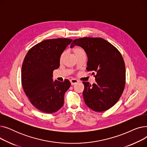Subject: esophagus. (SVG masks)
<instances>
[{
	"label": "esophagus",
	"mask_w": 147,
	"mask_h": 147,
	"mask_svg": "<svg viewBox=\"0 0 147 147\" xmlns=\"http://www.w3.org/2000/svg\"><path fill=\"white\" fill-rule=\"evenodd\" d=\"M78 82H79V81H78V80L74 79H72L70 80V82H71L72 85H74V84H76L77 83H78Z\"/></svg>",
	"instance_id": "1"
}]
</instances>
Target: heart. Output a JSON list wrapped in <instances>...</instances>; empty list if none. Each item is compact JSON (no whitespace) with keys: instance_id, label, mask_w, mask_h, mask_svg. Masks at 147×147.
Here are the masks:
<instances>
[{"instance_id":"b5f03b06","label":"heart","mask_w":147,"mask_h":147,"mask_svg":"<svg viewBox=\"0 0 147 147\" xmlns=\"http://www.w3.org/2000/svg\"><path fill=\"white\" fill-rule=\"evenodd\" d=\"M74 52L75 55H78V54H80V53H83V52H84V51H83L82 48L78 47V48H74ZM65 55V52H64L63 53L61 54V57H60V61H62V60L63 59V58H64Z\"/></svg>"}]
</instances>
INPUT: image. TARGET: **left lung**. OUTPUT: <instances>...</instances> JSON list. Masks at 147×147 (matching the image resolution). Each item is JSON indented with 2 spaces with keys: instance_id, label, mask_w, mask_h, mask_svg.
<instances>
[{
  "instance_id": "1",
  "label": "left lung",
  "mask_w": 147,
  "mask_h": 147,
  "mask_svg": "<svg viewBox=\"0 0 147 147\" xmlns=\"http://www.w3.org/2000/svg\"><path fill=\"white\" fill-rule=\"evenodd\" d=\"M79 46L87 54L86 69L95 74L96 83L83 82L84 101L90 109L104 111L114 105L125 86L126 68L120 52L99 37H83L73 40L70 47Z\"/></svg>"
}]
</instances>
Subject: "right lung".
<instances>
[{
  "label": "right lung",
  "mask_w": 147,
  "mask_h": 147,
  "mask_svg": "<svg viewBox=\"0 0 147 147\" xmlns=\"http://www.w3.org/2000/svg\"><path fill=\"white\" fill-rule=\"evenodd\" d=\"M70 38H53L34 45L27 52L21 69L23 89L30 102L46 113H53L63 106L68 80H53V71L59 67L60 57Z\"/></svg>",
  "instance_id": "obj_1"
}]
</instances>
